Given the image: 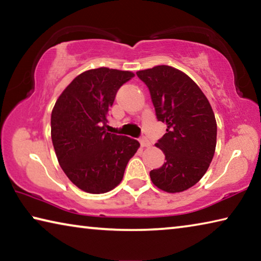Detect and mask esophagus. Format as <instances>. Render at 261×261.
Wrapping results in <instances>:
<instances>
[{
	"label": "esophagus",
	"mask_w": 261,
	"mask_h": 261,
	"mask_svg": "<svg viewBox=\"0 0 261 261\" xmlns=\"http://www.w3.org/2000/svg\"><path fill=\"white\" fill-rule=\"evenodd\" d=\"M139 141H140V145L143 147H147V146H149V145H151V143H149V140L147 138H145V137H143V138H140Z\"/></svg>",
	"instance_id": "obj_1"
}]
</instances>
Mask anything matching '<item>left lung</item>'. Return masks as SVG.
<instances>
[{
  "label": "left lung",
  "instance_id": "left-lung-1",
  "mask_svg": "<svg viewBox=\"0 0 261 261\" xmlns=\"http://www.w3.org/2000/svg\"><path fill=\"white\" fill-rule=\"evenodd\" d=\"M158 121L167 132L155 146L166 162L149 171L153 184L175 193L193 187L208 169L216 146V121L208 100L188 74L169 65L141 70Z\"/></svg>",
  "mask_w": 261,
  "mask_h": 261
}]
</instances>
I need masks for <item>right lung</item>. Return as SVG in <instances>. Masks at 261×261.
<instances>
[{"instance_id":"1","label":"right lung","mask_w":261,"mask_h":261,"mask_svg":"<svg viewBox=\"0 0 261 261\" xmlns=\"http://www.w3.org/2000/svg\"><path fill=\"white\" fill-rule=\"evenodd\" d=\"M135 74L98 68L79 74L51 112V140L69 179L88 193H105L121 183L138 140L105 129L116 93Z\"/></svg>"}]
</instances>
